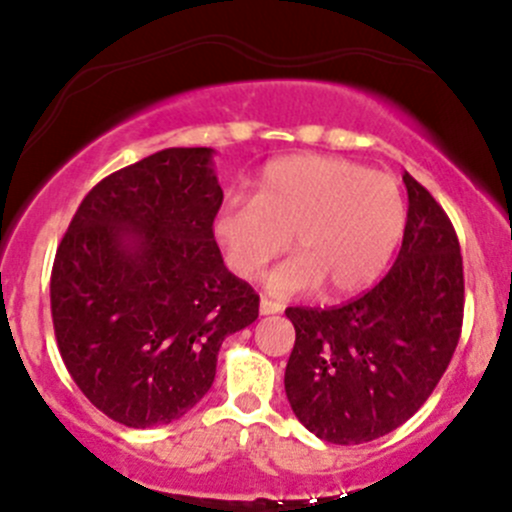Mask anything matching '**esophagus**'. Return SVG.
<instances>
[{"label":"esophagus","mask_w":512,"mask_h":512,"mask_svg":"<svg viewBox=\"0 0 512 512\" xmlns=\"http://www.w3.org/2000/svg\"><path fill=\"white\" fill-rule=\"evenodd\" d=\"M277 312H282L280 302H272V299H267V297L260 299V314H262V317H267V314H277Z\"/></svg>","instance_id":"esophagus-1"}]
</instances>
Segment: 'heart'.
Here are the masks:
<instances>
[{
    "label": "heart",
    "mask_w": 512,
    "mask_h": 512,
    "mask_svg": "<svg viewBox=\"0 0 512 512\" xmlns=\"http://www.w3.org/2000/svg\"><path fill=\"white\" fill-rule=\"evenodd\" d=\"M406 230V203L391 175L347 158L289 156L267 165L255 198H227L213 235L235 275L252 280L289 247L297 255L267 275L275 297L317 289L352 294L369 287Z\"/></svg>",
    "instance_id": "b5f03b06"
}]
</instances>
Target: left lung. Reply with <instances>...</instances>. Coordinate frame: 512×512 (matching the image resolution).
Segmentation results:
<instances>
[{
	"instance_id": "8db88e82",
	"label": "left lung",
	"mask_w": 512,
	"mask_h": 512,
	"mask_svg": "<svg viewBox=\"0 0 512 512\" xmlns=\"http://www.w3.org/2000/svg\"><path fill=\"white\" fill-rule=\"evenodd\" d=\"M404 242L384 280L342 307H289L285 391L294 416L339 446L409 421L448 369L463 324V257L433 195L404 173Z\"/></svg>"
}]
</instances>
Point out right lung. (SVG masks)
<instances>
[{"instance_id":"1","label":"right lung","mask_w":512,"mask_h":512,"mask_svg":"<svg viewBox=\"0 0 512 512\" xmlns=\"http://www.w3.org/2000/svg\"><path fill=\"white\" fill-rule=\"evenodd\" d=\"M213 148H165L94 185L51 270L61 359L86 399L128 428L188 414L213 386L227 334L260 297L213 235Z\"/></svg>"}]
</instances>
